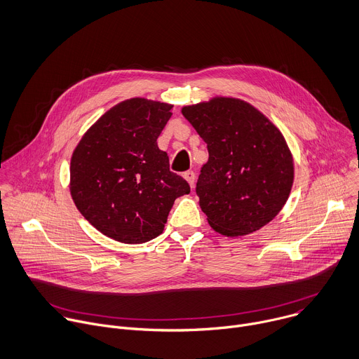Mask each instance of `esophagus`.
<instances>
[{
    "mask_svg": "<svg viewBox=\"0 0 359 359\" xmlns=\"http://www.w3.org/2000/svg\"><path fill=\"white\" fill-rule=\"evenodd\" d=\"M184 178L188 181V184L192 188L194 184H195V172L194 171H187V172H184Z\"/></svg>",
    "mask_w": 359,
    "mask_h": 359,
    "instance_id": "1",
    "label": "esophagus"
}]
</instances>
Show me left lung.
<instances>
[{
	"mask_svg": "<svg viewBox=\"0 0 359 359\" xmlns=\"http://www.w3.org/2000/svg\"><path fill=\"white\" fill-rule=\"evenodd\" d=\"M181 111L208 146L196 195L210 228L232 238L273 221L294 180L293 156L280 130L235 97H213Z\"/></svg>",
	"mask_w": 359,
	"mask_h": 359,
	"instance_id": "obj_1",
	"label": "left lung"
}]
</instances>
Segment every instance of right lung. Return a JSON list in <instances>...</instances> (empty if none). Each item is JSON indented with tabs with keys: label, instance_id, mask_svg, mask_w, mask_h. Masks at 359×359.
I'll list each match as a JSON object with an SVG mask.
<instances>
[{
	"label": "right lung",
	"instance_id": "right-lung-1",
	"mask_svg": "<svg viewBox=\"0 0 359 359\" xmlns=\"http://www.w3.org/2000/svg\"><path fill=\"white\" fill-rule=\"evenodd\" d=\"M171 109L142 97L124 100L83 134L72 154V199L107 238L130 245L157 238L174 201L191 191L157 146Z\"/></svg>",
	"mask_w": 359,
	"mask_h": 359
}]
</instances>
